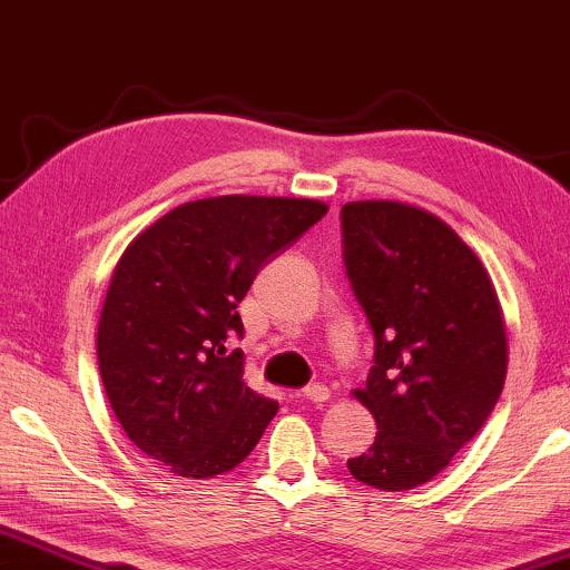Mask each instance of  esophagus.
<instances>
[{"instance_id": "obj_1", "label": "esophagus", "mask_w": 570, "mask_h": 570, "mask_svg": "<svg viewBox=\"0 0 570 570\" xmlns=\"http://www.w3.org/2000/svg\"><path fill=\"white\" fill-rule=\"evenodd\" d=\"M302 396H305L307 401H313V404H325V401L331 399V391H328V385L313 383V385H307L305 391H302Z\"/></svg>"}]
</instances>
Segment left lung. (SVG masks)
Wrapping results in <instances>:
<instances>
[{
	"label": "left lung",
	"instance_id": "1",
	"mask_svg": "<svg viewBox=\"0 0 570 570\" xmlns=\"http://www.w3.org/2000/svg\"><path fill=\"white\" fill-rule=\"evenodd\" d=\"M344 263L375 333V364L352 396L375 416L348 472L377 490L438 476L495 409L508 336L480 255L430 210L399 200L341 208Z\"/></svg>",
	"mask_w": 570,
	"mask_h": 570
}]
</instances>
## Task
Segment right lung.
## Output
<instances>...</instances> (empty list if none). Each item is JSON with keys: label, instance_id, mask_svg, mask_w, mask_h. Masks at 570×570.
I'll return each mask as SVG.
<instances>
[{"label": "right lung", "instance_id": "obj_1", "mask_svg": "<svg viewBox=\"0 0 570 570\" xmlns=\"http://www.w3.org/2000/svg\"><path fill=\"white\" fill-rule=\"evenodd\" d=\"M328 214L309 197L218 195L181 203L114 265L96 333L121 430L177 476L232 472L278 404L245 383L237 305L276 253Z\"/></svg>", "mask_w": 570, "mask_h": 570}]
</instances>
